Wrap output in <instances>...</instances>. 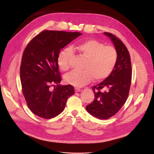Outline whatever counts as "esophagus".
Returning a JSON list of instances; mask_svg holds the SVG:
<instances>
[{"mask_svg": "<svg viewBox=\"0 0 154 154\" xmlns=\"http://www.w3.org/2000/svg\"><path fill=\"white\" fill-rule=\"evenodd\" d=\"M82 90L80 88H75V92H79L81 91Z\"/></svg>", "mask_w": 154, "mask_h": 154, "instance_id": "esophagus-1", "label": "esophagus"}]
</instances>
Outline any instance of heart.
I'll use <instances>...</instances> for the list:
<instances>
[{
  "instance_id": "b5f03b06",
  "label": "heart",
  "mask_w": 154,
  "mask_h": 154,
  "mask_svg": "<svg viewBox=\"0 0 154 154\" xmlns=\"http://www.w3.org/2000/svg\"><path fill=\"white\" fill-rule=\"evenodd\" d=\"M86 58L83 71H72L64 77L65 82L75 87H82L89 83L93 79L102 80L112 74L118 61L116 49L96 39H88L71 49L65 48L59 54L58 64L63 71L70 68V60L73 52Z\"/></svg>"
}]
</instances>
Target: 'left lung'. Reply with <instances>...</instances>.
I'll return each instance as SVG.
<instances>
[{
	"label": "left lung",
	"mask_w": 154,
	"mask_h": 154,
	"mask_svg": "<svg viewBox=\"0 0 154 154\" xmlns=\"http://www.w3.org/2000/svg\"><path fill=\"white\" fill-rule=\"evenodd\" d=\"M103 33L113 42L118 54V61L112 74L92 88L94 99L86 109L96 118L107 119L115 115L125 103L129 94L132 70L130 54L122 41L110 33ZM103 88L106 91H101Z\"/></svg>",
	"instance_id": "obj_1"
}]
</instances>
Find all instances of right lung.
<instances>
[{"instance_id": "right-lung-1", "label": "right lung", "mask_w": 154, "mask_h": 154, "mask_svg": "<svg viewBox=\"0 0 154 154\" xmlns=\"http://www.w3.org/2000/svg\"><path fill=\"white\" fill-rule=\"evenodd\" d=\"M82 33L58 30H43L26 46L22 57L20 79L22 91L29 108L35 115L51 119L64 109L74 87L59 85L58 57L60 50ZM56 84L53 91L50 87Z\"/></svg>"}]
</instances>
